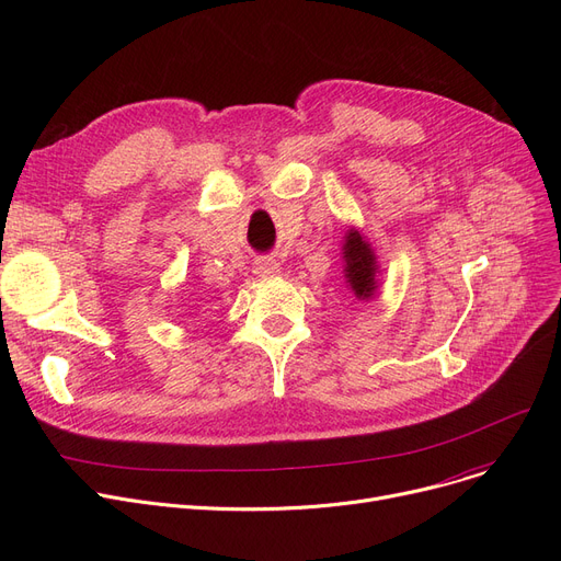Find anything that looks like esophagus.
I'll list each match as a JSON object with an SVG mask.
<instances>
[{
  "label": "esophagus",
  "mask_w": 561,
  "mask_h": 561,
  "mask_svg": "<svg viewBox=\"0 0 561 561\" xmlns=\"http://www.w3.org/2000/svg\"><path fill=\"white\" fill-rule=\"evenodd\" d=\"M254 273L259 277H273L279 273V263L275 259H256L254 261Z\"/></svg>",
  "instance_id": "34e87169"
}]
</instances>
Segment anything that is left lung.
I'll list each match as a JSON object with an SVG mask.
<instances>
[{
  "label": "left lung",
  "instance_id": "obj_1",
  "mask_svg": "<svg viewBox=\"0 0 561 561\" xmlns=\"http://www.w3.org/2000/svg\"><path fill=\"white\" fill-rule=\"evenodd\" d=\"M343 277L357 300H373L379 288V261L362 229L350 227L343 236Z\"/></svg>",
  "mask_w": 561,
  "mask_h": 561
}]
</instances>
